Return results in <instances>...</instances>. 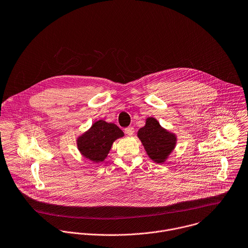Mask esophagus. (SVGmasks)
Returning a JSON list of instances; mask_svg holds the SVG:
<instances>
[{"instance_id": "esophagus-1", "label": "esophagus", "mask_w": 248, "mask_h": 248, "mask_svg": "<svg viewBox=\"0 0 248 248\" xmlns=\"http://www.w3.org/2000/svg\"><path fill=\"white\" fill-rule=\"evenodd\" d=\"M134 132H135V129L133 127H128L125 129V133L126 135L128 136H133L134 135Z\"/></svg>"}]
</instances>
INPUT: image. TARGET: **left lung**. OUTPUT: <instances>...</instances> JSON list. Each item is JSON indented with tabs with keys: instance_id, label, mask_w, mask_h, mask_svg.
Wrapping results in <instances>:
<instances>
[{
	"instance_id": "8db88e82",
	"label": "left lung",
	"mask_w": 248,
	"mask_h": 248,
	"mask_svg": "<svg viewBox=\"0 0 248 248\" xmlns=\"http://www.w3.org/2000/svg\"><path fill=\"white\" fill-rule=\"evenodd\" d=\"M146 154L156 164H164L176 147L177 136L161 126L154 117H147L138 132Z\"/></svg>"
}]
</instances>
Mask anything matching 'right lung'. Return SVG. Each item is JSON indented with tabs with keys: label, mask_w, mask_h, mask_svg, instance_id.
<instances>
[{
	"label": "right lung",
	"mask_w": 248,
	"mask_h": 248,
	"mask_svg": "<svg viewBox=\"0 0 248 248\" xmlns=\"http://www.w3.org/2000/svg\"><path fill=\"white\" fill-rule=\"evenodd\" d=\"M123 137L124 133L114 123L100 119L79 136L76 141L83 158L92 163L101 164L107 159L112 143Z\"/></svg>",
	"instance_id": "1"
}]
</instances>
